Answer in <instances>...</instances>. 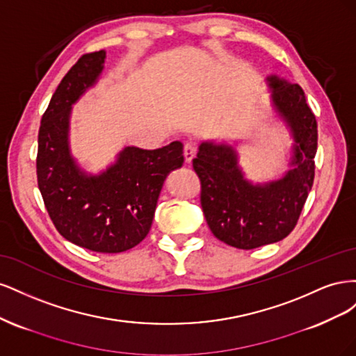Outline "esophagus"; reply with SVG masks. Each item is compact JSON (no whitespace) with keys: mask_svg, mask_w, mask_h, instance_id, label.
I'll list each match as a JSON object with an SVG mask.
<instances>
[{"mask_svg":"<svg viewBox=\"0 0 356 356\" xmlns=\"http://www.w3.org/2000/svg\"><path fill=\"white\" fill-rule=\"evenodd\" d=\"M195 156H196V145L193 144V143H187L184 145V159H186L187 163H190V161L193 160V157H195Z\"/></svg>","mask_w":356,"mask_h":356,"instance_id":"obj_1","label":"esophagus"}]
</instances>
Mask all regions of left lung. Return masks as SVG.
Segmentation results:
<instances>
[{"label":"left lung","mask_w":356,"mask_h":356,"mask_svg":"<svg viewBox=\"0 0 356 356\" xmlns=\"http://www.w3.org/2000/svg\"><path fill=\"white\" fill-rule=\"evenodd\" d=\"M272 101L294 138L285 177L251 184L238 165L232 145L202 143L193 169L200 179L204 218L217 239L239 250L275 243L294 230L315 178L318 124L303 89L272 75Z\"/></svg>","instance_id":"1"}]
</instances>
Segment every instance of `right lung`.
Instances as JSON below:
<instances>
[{"instance_id":"right-lung-1","label":"right lung","mask_w":356,"mask_h":356,"mask_svg":"<svg viewBox=\"0 0 356 356\" xmlns=\"http://www.w3.org/2000/svg\"><path fill=\"white\" fill-rule=\"evenodd\" d=\"M104 60V50L86 53L53 93L38 131L37 179L63 238L89 251L117 254L148 234L163 182L184 156L174 141L157 149L126 147L99 175H86L75 165L68 147L71 106L98 80Z\"/></svg>"}]
</instances>
